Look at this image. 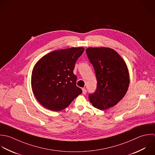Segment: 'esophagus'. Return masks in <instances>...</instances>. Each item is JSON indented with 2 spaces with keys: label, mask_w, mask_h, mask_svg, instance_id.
Returning <instances> with one entry per match:
<instances>
[{
  "label": "esophagus",
  "mask_w": 155,
  "mask_h": 155,
  "mask_svg": "<svg viewBox=\"0 0 155 155\" xmlns=\"http://www.w3.org/2000/svg\"><path fill=\"white\" fill-rule=\"evenodd\" d=\"M82 91H83V94H86L87 91H86V89L85 88H83V89H82Z\"/></svg>",
  "instance_id": "34e87169"
}]
</instances>
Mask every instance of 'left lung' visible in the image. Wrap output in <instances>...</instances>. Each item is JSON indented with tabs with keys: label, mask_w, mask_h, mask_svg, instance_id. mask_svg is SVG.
Wrapping results in <instances>:
<instances>
[{
	"label": "left lung",
	"mask_w": 155,
	"mask_h": 155,
	"mask_svg": "<svg viewBox=\"0 0 155 155\" xmlns=\"http://www.w3.org/2000/svg\"><path fill=\"white\" fill-rule=\"evenodd\" d=\"M86 52L97 81V89L89 94V100L96 108L109 109L121 101L127 91L130 80L127 65L110 48H89Z\"/></svg>",
	"instance_id": "8db88e82"
}]
</instances>
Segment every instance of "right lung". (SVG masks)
<instances>
[{"instance_id":"1","label":"right lung","mask_w":155,"mask_h":155,"mask_svg":"<svg viewBox=\"0 0 155 155\" xmlns=\"http://www.w3.org/2000/svg\"><path fill=\"white\" fill-rule=\"evenodd\" d=\"M84 48L55 51L43 57L35 65L31 80L34 94L45 107L60 111L67 107L82 90L77 86L73 71Z\"/></svg>"}]
</instances>
